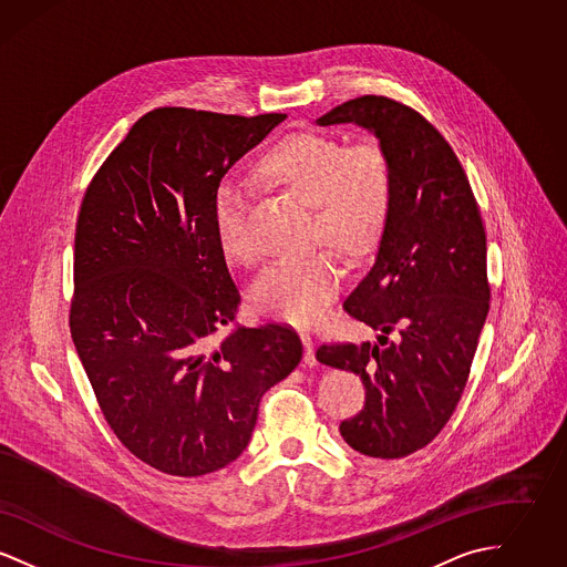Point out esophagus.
<instances>
[{
	"instance_id": "obj_1",
	"label": "esophagus",
	"mask_w": 567,
	"mask_h": 567,
	"mask_svg": "<svg viewBox=\"0 0 567 567\" xmlns=\"http://www.w3.org/2000/svg\"><path fill=\"white\" fill-rule=\"evenodd\" d=\"M301 342H303V363L306 365H317V354H315V340L308 333H301Z\"/></svg>"
}]
</instances>
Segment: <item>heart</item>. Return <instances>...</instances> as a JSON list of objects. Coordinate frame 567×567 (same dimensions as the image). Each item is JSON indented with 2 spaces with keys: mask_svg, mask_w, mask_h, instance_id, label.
I'll return each instance as SVG.
<instances>
[{
  "mask_svg": "<svg viewBox=\"0 0 567 567\" xmlns=\"http://www.w3.org/2000/svg\"><path fill=\"white\" fill-rule=\"evenodd\" d=\"M271 183L312 204L317 238L338 244L352 257L368 252L382 231L391 167L377 140L349 146L333 135H293L271 148L261 163ZM250 193L240 183H225L216 197V236L223 250L250 259L246 231ZM344 261L331 248L280 257L266 266L252 285L259 310L287 323L310 324L323 317L344 282Z\"/></svg>",
  "mask_w": 567,
  "mask_h": 567,
  "instance_id": "heart-1",
  "label": "heart"
}]
</instances>
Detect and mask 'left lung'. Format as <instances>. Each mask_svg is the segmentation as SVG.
Instances as JSON below:
<instances>
[{"label":"left lung","instance_id":"obj_1","mask_svg":"<svg viewBox=\"0 0 567 567\" xmlns=\"http://www.w3.org/2000/svg\"><path fill=\"white\" fill-rule=\"evenodd\" d=\"M340 123L377 135L391 167L377 259L344 301L380 333L377 344H323L317 359L363 380L365 405L342 421L344 442L400 458L442 432L465 389L491 297L485 227L457 155L416 110L363 95L317 118Z\"/></svg>","mask_w":567,"mask_h":567}]
</instances>
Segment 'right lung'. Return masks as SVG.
Listing matches in <instances>:
<instances>
[{
    "mask_svg": "<svg viewBox=\"0 0 567 567\" xmlns=\"http://www.w3.org/2000/svg\"><path fill=\"white\" fill-rule=\"evenodd\" d=\"M285 118L153 110L82 199L72 340L110 430L169 476L240 457L264 393L301 361L285 324L238 327L210 344L240 303L216 236L218 185Z\"/></svg>",
    "mask_w": 567,
    "mask_h": 567,
    "instance_id": "1",
    "label": "right lung"
}]
</instances>
